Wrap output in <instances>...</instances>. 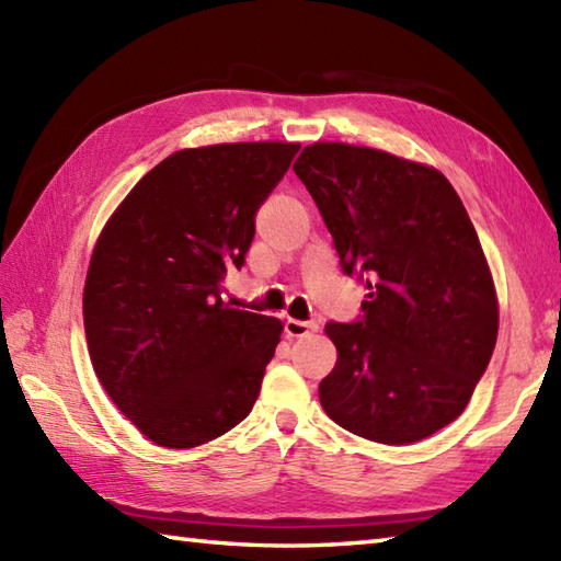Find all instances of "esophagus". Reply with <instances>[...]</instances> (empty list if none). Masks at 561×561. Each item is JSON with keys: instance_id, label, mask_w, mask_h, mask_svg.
<instances>
[{"instance_id": "esophagus-1", "label": "esophagus", "mask_w": 561, "mask_h": 561, "mask_svg": "<svg viewBox=\"0 0 561 561\" xmlns=\"http://www.w3.org/2000/svg\"><path fill=\"white\" fill-rule=\"evenodd\" d=\"M284 332H287V337H308L318 332V323L316 320H296V318H287V323H284Z\"/></svg>"}]
</instances>
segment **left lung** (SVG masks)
Masks as SVG:
<instances>
[{"label": "left lung", "mask_w": 561, "mask_h": 561, "mask_svg": "<svg viewBox=\"0 0 561 561\" xmlns=\"http://www.w3.org/2000/svg\"><path fill=\"white\" fill-rule=\"evenodd\" d=\"M347 274L366 282L359 323H328L325 414L376 444L436 434L468 408L492 359L499 301L480 238L434 165L316 141L294 163Z\"/></svg>", "instance_id": "obj_1"}]
</instances>
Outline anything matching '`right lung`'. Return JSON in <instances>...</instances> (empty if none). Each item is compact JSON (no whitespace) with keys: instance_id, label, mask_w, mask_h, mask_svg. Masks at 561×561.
<instances>
[{"instance_id":"right-lung-1","label":"right lung","mask_w":561,"mask_h":561,"mask_svg":"<svg viewBox=\"0 0 561 561\" xmlns=\"http://www.w3.org/2000/svg\"><path fill=\"white\" fill-rule=\"evenodd\" d=\"M301 145L181 149L129 190L93 245L83 330L103 390L157 446L195 448L241 424L282 320L231 308L255 214Z\"/></svg>"}]
</instances>
